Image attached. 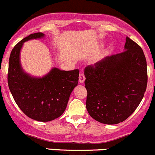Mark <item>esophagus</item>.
<instances>
[{
  "label": "esophagus",
  "instance_id": "esophagus-1",
  "mask_svg": "<svg viewBox=\"0 0 155 155\" xmlns=\"http://www.w3.org/2000/svg\"><path fill=\"white\" fill-rule=\"evenodd\" d=\"M85 81V77H84V74L81 73L80 75H79V83L80 84H83Z\"/></svg>",
  "mask_w": 155,
  "mask_h": 155
}]
</instances>
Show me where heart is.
<instances>
[{
  "instance_id": "obj_1",
  "label": "heart",
  "mask_w": 155,
  "mask_h": 155,
  "mask_svg": "<svg viewBox=\"0 0 155 155\" xmlns=\"http://www.w3.org/2000/svg\"><path fill=\"white\" fill-rule=\"evenodd\" d=\"M102 46H103V44H101V45H100V47H102Z\"/></svg>"
}]
</instances>
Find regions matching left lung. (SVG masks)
I'll return each mask as SVG.
<instances>
[{"mask_svg": "<svg viewBox=\"0 0 155 155\" xmlns=\"http://www.w3.org/2000/svg\"><path fill=\"white\" fill-rule=\"evenodd\" d=\"M90 116L104 124H120L138 107L147 88V61L142 49L129 37L124 51L84 70Z\"/></svg>", "mask_w": 155, "mask_h": 155, "instance_id": "obj_1", "label": "left lung"}]
</instances>
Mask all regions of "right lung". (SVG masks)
Returning <instances> with one entry per match:
<instances>
[{"instance_id":"1","label":"right lung","mask_w":155,"mask_h":155,"mask_svg":"<svg viewBox=\"0 0 155 155\" xmlns=\"http://www.w3.org/2000/svg\"><path fill=\"white\" fill-rule=\"evenodd\" d=\"M36 32L25 37L11 53L8 65V87L20 109L29 118L49 122L64 113L70 95L78 83L79 71H61L53 68L42 77H35L24 71L21 50L25 42L44 38Z\"/></svg>"}]
</instances>
